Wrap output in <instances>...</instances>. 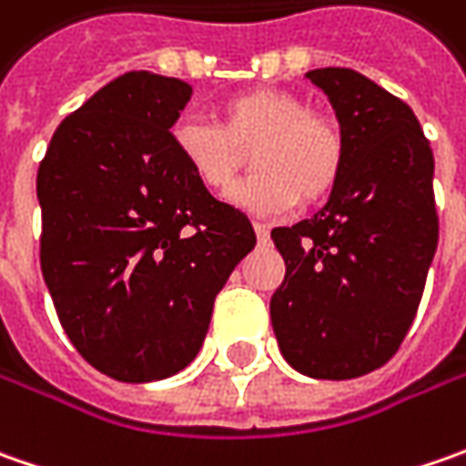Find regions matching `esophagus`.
Here are the masks:
<instances>
[{"mask_svg":"<svg viewBox=\"0 0 466 466\" xmlns=\"http://www.w3.org/2000/svg\"><path fill=\"white\" fill-rule=\"evenodd\" d=\"M254 230H257V241L269 243V228L264 223H254Z\"/></svg>","mask_w":466,"mask_h":466,"instance_id":"34e87169","label":"esophagus"}]
</instances>
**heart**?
Instances as JSON below:
<instances>
[{
    "mask_svg": "<svg viewBox=\"0 0 466 466\" xmlns=\"http://www.w3.org/2000/svg\"><path fill=\"white\" fill-rule=\"evenodd\" d=\"M220 118H181L173 147L207 191H225L254 147L257 173L228 191V202L259 215H278L329 194L345 166V139L331 118L311 114L285 90L257 87L220 103Z\"/></svg>",
    "mask_w": 466,
    "mask_h": 466,
    "instance_id": "heart-1",
    "label": "heart"
}]
</instances>
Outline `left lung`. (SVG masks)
Here are the masks:
<instances>
[{
  "instance_id": "obj_1",
  "label": "left lung",
  "mask_w": 466,
  "mask_h": 466,
  "mask_svg": "<svg viewBox=\"0 0 466 466\" xmlns=\"http://www.w3.org/2000/svg\"><path fill=\"white\" fill-rule=\"evenodd\" d=\"M345 139V166L311 220L275 228L285 279L269 300L282 358L327 381L358 379L400 350L439 246L433 153L397 96L355 69H311Z\"/></svg>"
}]
</instances>
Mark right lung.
Segmentation results:
<instances>
[{
    "label": "right lung",
    "mask_w": 466,
    "mask_h": 466,
    "mask_svg": "<svg viewBox=\"0 0 466 466\" xmlns=\"http://www.w3.org/2000/svg\"><path fill=\"white\" fill-rule=\"evenodd\" d=\"M188 98V82L127 72L64 118L38 168L54 309L82 358L127 384L197 358L215 298L257 243L173 147Z\"/></svg>",
    "instance_id": "add662e5"
}]
</instances>
